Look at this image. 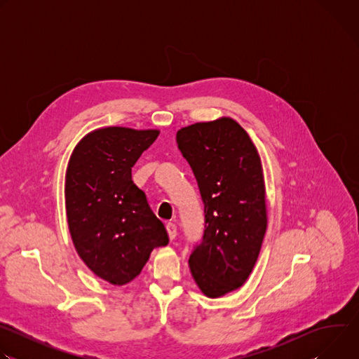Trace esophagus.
<instances>
[{"label": "esophagus", "mask_w": 359, "mask_h": 359, "mask_svg": "<svg viewBox=\"0 0 359 359\" xmlns=\"http://www.w3.org/2000/svg\"><path fill=\"white\" fill-rule=\"evenodd\" d=\"M166 230H168V234H169V238L173 240L177 234V227L173 224V223H168L166 224Z\"/></svg>", "instance_id": "esophagus-1"}]
</instances>
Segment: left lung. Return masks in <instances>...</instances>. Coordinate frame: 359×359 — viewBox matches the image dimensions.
<instances>
[{
	"mask_svg": "<svg viewBox=\"0 0 359 359\" xmlns=\"http://www.w3.org/2000/svg\"><path fill=\"white\" fill-rule=\"evenodd\" d=\"M204 203V233L190 254L191 276L204 295L219 298L241 287L259 259L267 230L262 159L231 118L177 130Z\"/></svg>",
	"mask_w": 359,
	"mask_h": 359,
	"instance_id": "obj_1",
	"label": "left lung"
}]
</instances>
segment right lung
<instances>
[{
  "mask_svg": "<svg viewBox=\"0 0 359 359\" xmlns=\"http://www.w3.org/2000/svg\"><path fill=\"white\" fill-rule=\"evenodd\" d=\"M158 136V129L100 128L81 139L68 163L65 208L74 245L88 269L114 285L132 281L151 250L169 243L132 180L133 165Z\"/></svg>",
  "mask_w": 359,
  "mask_h": 359,
  "instance_id": "right-lung-1",
  "label": "right lung"
}]
</instances>
